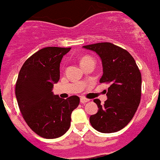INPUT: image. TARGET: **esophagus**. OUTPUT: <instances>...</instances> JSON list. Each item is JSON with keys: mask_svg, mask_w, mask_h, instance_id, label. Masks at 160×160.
<instances>
[{"mask_svg": "<svg viewBox=\"0 0 160 160\" xmlns=\"http://www.w3.org/2000/svg\"><path fill=\"white\" fill-rule=\"evenodd\" d=\"M89 102V99L86 98H80V102L81 103H85V102Z\"/></svg>", "mask_w": 160, "mask_h": 160, "instance_id": "obj_1", "label": "esophagus"}]
</instances>
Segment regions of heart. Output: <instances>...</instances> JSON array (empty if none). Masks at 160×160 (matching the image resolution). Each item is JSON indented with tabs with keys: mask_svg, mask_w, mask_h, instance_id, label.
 <instances>
[{
	"mask_svg": "<svg viewBox=\"0 0 160 160\" xmlns=\"http://www.w3.org/2000/svg\"><path fill=\"white\" fill-rule=\"evenodd\" d=\"M88 58H89V57H84V58H83L82 59H81V62H83V61H84V60L88 59Z\"/></svg>",
	"mask_w": 160,
	"mask_h": 160,
	"instance_id": "1",
	"label": "heart"
}]
</instances>
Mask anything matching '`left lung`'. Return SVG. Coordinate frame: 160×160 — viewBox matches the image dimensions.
Returning a JSON list of instances; mask_svg holds the SVG:
<instances>
[{
  "label": "left lung",
  "mask_w": 160,
  "mask_h": 160,
  "mask_svg": "<svg viewBox=\"0 0 160 160\" xmlns=\"http://www.w3.org/2000/svg\"><path fill=\"white\" fill-rule=\"evenodd\" d=\"M83 48L100 57L103 73L99 81L110 84L104 103L101 104L98 98L93 100L98 111L90 116V124L102 133L118 132L131 122L141 102V71L127 50L111 42H98Z\"/></svg>",
  "instance_id": "8db88e82"
}]
</instances>
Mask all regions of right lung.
I'll use <instances>...</instances> for the list:
<instances>
[{
	"mask_svg": "<svg viewBox=\"0 0 160 160\" xmlns=\"http://www.w3.org/2000/svg\"><path fill=\"white\" fill-rule=\"evenodd\" d=\"M71 48L48 47L26 60L19 71L15 95L19 110L32 131L46 139L64 135L71 115L80 103L76 95L67 99L54 95L53 84L60 79V63Z\"/></svg>",
	"mask_w": 160,
	"mask_h": 160,
	"instance_id": "add662e5",
	"label": "right lung"
}]
</instances>
